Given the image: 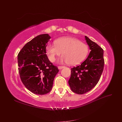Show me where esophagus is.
Wrapping results in <instances>:
<instances>
[{
    "instance_id": "obj_1",
    "label": "esophagus",
    "mask_w": 122,
    "mask_h": 122,
    "mask_svg": "<svg viewBox=\"0 0 122 122\" xmlns=\"http://www.w3.org/2000/svg\"><path fill=\"white\" fill-rule=\"evenodd\" d=\"M64 68H65L64 66H58V68L59 70H61Z\"/></svg>"
}]
</instances>
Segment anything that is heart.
<instances>
[{"instance_id":"1","label":"heart","mask_w":122,"mask_h":122,"mask_svg":"<svg viewBox=\"0 0 122 122\" xmlns=\"http://www.w3.org/2000/svg\"><path fill=\"white\" fill-rule=\"evenodd\" d=\"M46 52L49 61L54 62L57 56L63 52L60 61L61 63L77 65L83 61L88 52V46L80 41L73 37H63L58 39L55 43L48 44Z\"/></svg>"}]
</instances>
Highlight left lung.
Segmentation results:
<instances>
[{"label":"left lung","instance_id":"1","mask_svg":"<svg viewBox=\"0 0 122 122\" xmlns=\"http://www.w3.org/2000/svg\"><path fill=\"white\" fill-rule=\"evenodd\" d=\"M85 39L91 51L81 64L71 69L68 81L71 90L80 95L90 91L98 83L104 65L103 49L87 36Z\"/></svg>","mask_w":122,"mask_h":122}]
</instances>
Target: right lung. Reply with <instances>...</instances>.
<instances>
[{"instance_id":"add662e5","label":"right lung","mask_w":122,"mask_h":122,"mask_svg":"<svg viewBox=\"0 0 122 122\" xmlns=\"http://www.w3.org/2000/svg\"><path fill=\"white\" fill-rule=\"evenodd\" d=\"M50 38L48 34L36 36L26 44L18 55L22 82L29 91L36 95L49 93L59 71L46 54V47Z\"/></svg>"}]
</instances>
